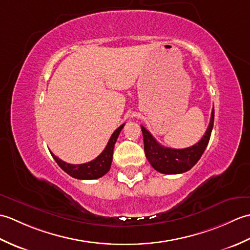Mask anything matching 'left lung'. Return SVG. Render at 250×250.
Returning a JSON list of instances; mask_svg holds the SVG:
<instances>
[{
  "mask_svg": "<svg viewBox=\"0 0 250 250\" xmlns=\"http://www.w3.org/2000/svg\"><path fill=\"white\" fill-rule=\"evenodd\" d=\"M213 125L214 108L211 110L209 125L201 141L195 145L184 148V149H174V148H167L160 145L150 132L141 125L143 139H144V150L148 162L156 171L162 174H180L189 171L200 160L206 149Z\"/></svg>",
  "mask_w": 250,
  "mask_h": 250,
  "instance_id": "1",
  "label": "left lung"
}]
</instances>
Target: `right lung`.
<instances>
[{"mask_svg":"<svg viewBox=\"0 0 250 250\" xmlns=\"http://www.w3.org/2000/svg\"><path fill=\"white\" fill-rule=\"evenodd\" d=\"M124 125H121L118 129H117L113 134H111L110 139L106 145L105 149L102 151V153L99 157H97L94 160L83 163V164H70L64 161H62L61 159L56 157L54 153H51V156L54 157L55 161L58 163L63 171L67 173L70 176L77 178V179H97L104 176V175L109 171L111 161H113V151L114 146L116 144V141L118 139L120 132L124 128Z\"/></svg>","mask_w":250,"mask_h":250,"instance_id":"add662e5","label":"right lung"}]
</instances>
